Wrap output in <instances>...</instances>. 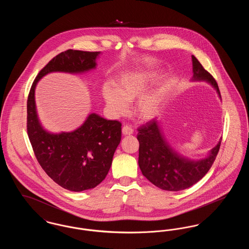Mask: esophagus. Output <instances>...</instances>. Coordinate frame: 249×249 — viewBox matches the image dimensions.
<instances>
[{"label":"esophagus","instance_id":"34e87169","mask_svg":"<svg viewBox=\"0 0 249 249\" xmlns=\"http://www.w3.org/2000/svg\"><path fill=\"white\" fill-rule=\"evenodd\" d=\"M122 133H123V135H130L133 133V130L129 125H124L122 127Z\"/></svg>","mask_w":249,"mask_h":249}]
</instances>
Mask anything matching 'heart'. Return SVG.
<instances>
[{
    "mask_svg": "<svg viewBox=\"0 0 249 249\" xmlns=\"http://www.w3.org/2000/svg\"><path fill=\"white\" fill-rule=\"evenodd\" d=\"M156 81L153 72L145 71H125L117 80V88L106 85L103 95L107 107L115 115L127 112L129 102L140 97L135 106V114L140 119H154L160 113L164 101V92L160 89L146 91Z\"/></svg>",
    "mask_w": 249,
    "mask_h": 249,
    "instance_id": "heart-1",
    "label": "heart"
}]
</instances>
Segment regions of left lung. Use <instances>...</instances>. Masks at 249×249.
Here are the masks:
<instances>
[{"label":"left lung","mask_w":249,"mask_h":249,"mask_svg":"<svg viewBox=\"0 0 249 249\" xmlns=\"http://www.w3.org/2000/svg\"><path fill=\"white\" fill-rule=\"evenodd\" d=\"M191 58L192 80L208 82L221 98L218 86L213 76L194 56ZM137 139L139 141L138 164L142 176L156 187L169 191L186 190L200 181L213 165L221 143V141L217 142L210 150L207 158L191 160L178 154L171 147L156 119H152L138 129Z\"/></svg>","instance_id":"8db88e82"}]
</instances>
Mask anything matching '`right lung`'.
<instances>
[{"label":"right lung","instance_id":"right-lung-1","mask_svg":"<svg viewBox=\"0 0 249 249\" xmlns=\"http://www.w3.org/2000/svg\"><path fill=\"white\" fill-rule=\"evenodd\" d=\"M99 54L72 49L59 53L39 71L28 96L27 131L36 159L49 178L71 191L93 189L106 178L121 140V123L92 113L73 131L48 132L37 116L36 87L49 72L82 73L95 69Z\"/></svg>","mask_w":249,"mask_h":249}]
</instances>
